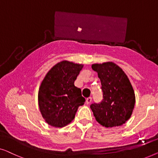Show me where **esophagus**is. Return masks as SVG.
Masks as SVG:
<instances>
[{"label":"esophagus","instance_id":"obj_1","mask_svg":"<svg viewBox=\"0 0 158 158\" xmlns=\"http://www.w3.org/2000/svg\"><path fill=\"white\" fill-rule=\"evenodd\" d=\"M91 102H92V98H91V97H89V98H87V99H86V104H90Z\"/></svg>","mask_w":158,"mask_h":158}]
</instances>
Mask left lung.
<instances>
[{
    "instance_id": "8db88e82",
    "label": "left lung",
    "mask_w": 158,
    "mask_h": 158,
    "mask_svg": "<svg viewBox=\"0 0 158 158\" xmlns=\"http://www.w3.org/2000/svg\"><path fill=\"white\" fill-rule=\"evenodd\" d=\"M101 81L103 100L91 104L98 123L105 127L123 125L130 118L135 104V94L129 78L118 65L108 61L93 64Z\"/></svg>"
}]
</instances>
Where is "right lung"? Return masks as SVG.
<instances>
[{
	"mask_svg": "<svg viewBox=\"0 0 158 158\" xmlns=\"http://www.w3.org/2000/svg\"><path fill=\"white\" fill-rule=\"evenodd\" d=\"M84 64L64 60L57 63L42 80L38 93L41 114L49 125L63 127L74 119L79 106L85 99L74 86Z\"/></svg>",
	"mask_w": 158,
	"mask_h": 158,
	"instance_id": "1",
	"label": "right lung"
}]
</instances>
